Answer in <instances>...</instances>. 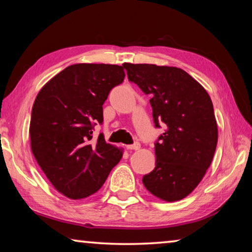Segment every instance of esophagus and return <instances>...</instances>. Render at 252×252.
<instances>
[{
  "instance_id": "34e87169",
  "label": "esophagus",
  "mask_w": 252,
  "mask_h": 252,
  "mask_svg": "<svg viewBox=\"0 0 252 252\" xmlns=\"http://www.w3.org/2000/svg\"><path fill=\"white\" fill-rule=\"evenodd\" d=\"M126 148L129 149V150H139V149H140V143L139 142H134L133 144H129V146H126Z\"/></svg>"
}]
</instances>
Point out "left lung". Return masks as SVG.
<instances>
[{"label":"left lung","mask_w":252,"mask_h":252,"mask_svg":"<svg viewBox=\"0 0 252 252\" xmlns=\"http://www.w3.org/2000/svg\"><path fill=\"white\" fill-rule=\"evenodd\" d=\"M127 79L150 94L156 127V168L142 178L148 191L164 201L186 198L210 167L218 127L210 96L192 76L174 66L125 63Z\"/></svg>","instance_id":"1"}]
</instances>
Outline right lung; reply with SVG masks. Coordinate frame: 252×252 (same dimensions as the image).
<instances>
[{
	"label": "right lung",
	"instance_id": "obj_1",
	"mask_svg": "<svg viewBox=\"0 0 252 252\" xmlns=\"http://www.w3.org/2000/svg\"><path fill=\"white\" fill-rule=\"evenodd\" d=\"M123 66L80 63L65 67L37 94L32 108L31 149L59 192L82 199L103 186L122 150L93 130L103 122L102 105L125 80Z\"/></svg>",
	"mask_w": 252,
	"mask_h": 252
}]
</instances>
